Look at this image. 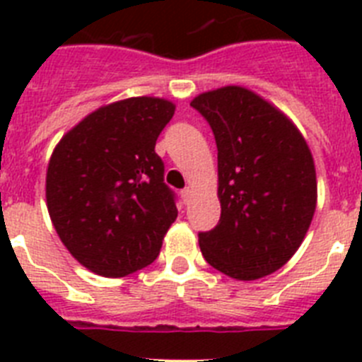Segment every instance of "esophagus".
Masks as SVG:
<instances>
[{
	"mask_svg": "<svg viewBox=\"0 0 362 362\" xmlns=\"http://www.w3.org/2000/svg\"><path fill=\"white\" fill-rule=\"evenodd\" d=\"M190 196H192V190H190V188H183V190H181V197H183L185 203H188V199H190Z\"/></svg>",
	"mask_w": 362,
	"mask_h": 362,
	"instance_id": "34e87169",
	"label": "esophagus"
}]
</instances>
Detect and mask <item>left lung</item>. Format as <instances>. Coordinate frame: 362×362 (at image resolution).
Wrapping results in <instances>:
<instances>
[{"instance_id": "left-lung-1", "label": "left lung", "mask_w": 362, "mask_h": 362, "mask_svg": "<svg viewBox=\"0 0 362 362\" xmlns=\"http://www.w3.org/2000/svg\"><path fill=\"white\" fill-rule=\"evenodd\" d=\"M217 145L221 219L199 233L206 263L238 281L270 276L305 239L317 177L305 137L283 112L245 86L192 99Z\"/></svg>"}]
</instances>
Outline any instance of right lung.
Listing matches in <instances>:
<instances>
[{"instance_id": "obj_1", "label": "right lung", "mask_w": 362, "mask_h": 362, "mask_svg": "<svg viewBox=\"0 0 362 362\" xmlns=\"http://www.w3.org/2000/svg\"><path fill=\"white\" fill-rule=\"evenodd\" d=\"M168 99H121L83 117L57 143L47 168V209L66 250L103 277L156 261L177 217L156 141L172 119Z\"/></svg>"}]
</instances>
